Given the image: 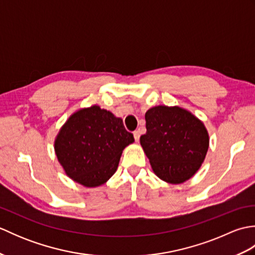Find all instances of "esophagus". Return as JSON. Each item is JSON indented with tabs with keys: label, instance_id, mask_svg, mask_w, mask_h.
I'll return each instance as SVG.
<instances>
[{
	"label": "esophagus",
	"instance_id": "obj_1",
	"mask_svg": "<svg viewBox=\"0 0 255 255\" xmlns=\"http://www.w3.org/2000/svg\"><path fill=\"white\" fill-rule=\"evenodd\" d=\"M133 137H134V140H136V141H138L139 138H140V132L138 130L133 131Z\"/></svg>",
	"mask_w": 255,
	"mask_h": 255
}]
</instances>
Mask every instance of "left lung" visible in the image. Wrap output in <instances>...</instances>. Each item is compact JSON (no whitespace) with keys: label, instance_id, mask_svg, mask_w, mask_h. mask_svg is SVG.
Masks as SVG:
<instances>
[{"label":"left lung","instance_id":"8db88e82","mask_svg":"<svg viewBox=\"0 0 255 255\" xmlns=\"http://www.w3.org/2000/svg\"><path fill=\"white\" fill-rule=\"evenodd\" d=\"M147 132L140 143L154 174L181 184L196 173L205 160L209 136L202 121L178 106H154L145 113Z\"/></svg>","mask_w":255,"mask_h":255}]
</instances>
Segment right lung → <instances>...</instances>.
<instances>
[{
  "label": "right lung",
  "mask_w": 255,
  "mask_h": 255,
  "mask_svg": "<svg viewBox=\"0 0 255 255\" xmlns=\"http://www.w3.org/2000/svg\"><path fill=\"white\" fill-rule=\"evenodd\" d=\"M133 141L122 118L93 105L69 117L56 137L55 152L70 178L97 187L114 175L123 150Z\"/></svg>",
  "instance_id": "1"
}]
</instances>
